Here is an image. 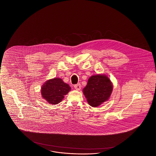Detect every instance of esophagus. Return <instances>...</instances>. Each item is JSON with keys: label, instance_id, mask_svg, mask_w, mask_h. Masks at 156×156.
I'll return each mask as SVG.
<instances>
[{"label": "esophagus", "instance_id": "34e87169", "mask_svg": "<svg viewBox=\"0 0 156 156\" xmlns=\"http://www.w3.org/2000/svg\"><path fill=\"white\" fill-rule=\"evenodd\" d=\"M74 88L76 89V90H80L81 89V85L80 83H78V84H76L74 85Z\"/></svg>", "mask_w": 156, "mask_h": 156}]
</instances>
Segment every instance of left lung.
Masks as SVG:
<instances>
[{
  "label": "left lung",
  "instance_id": "obj_1",
  "mask_svg": "<svg viewBox=\"0 0 156 156\" xmlns=\"http://www.w3.org/2000/svg\"><path fill=\"white\" fill-rule=\"evenodd\" d=\"M113 85L107 76H91L83 89V94L91 106L97 107L109 99Z\"/></svg>",
  "mask_w": 156,
  "mask_h": 156
}]
</instances>
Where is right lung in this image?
I'll use <instances>...</instances> for the list:
<instances>
[{
    "mask_svg": "<svg viewBox=\"0 0 156 156\" xmlns=\"http://www.w3.org/2000/svg\"><path fill=\"white\" fill-rule=\"evenodd\" d=\"M71 90L70 86L65 83L61 78H53L47 80L43 85L41 89V94L43 98L47 102L52 105L61 102Z\"/></svg>",
    "mask_w": 156,
    "mask_h": 156,
    "instance_id": "obj_1",
    "label": "right lung"
}]
</instances>
